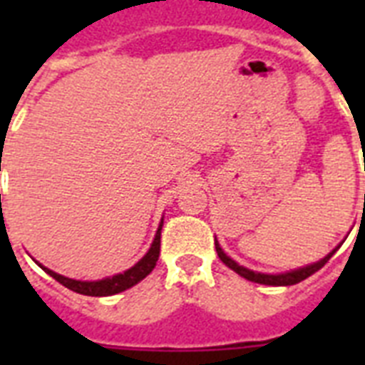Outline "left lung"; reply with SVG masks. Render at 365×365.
Returning a JSON list of instances; mask_svg holds the SVG:
<instances>
[{"mask_svg":"<svg viewBox=\"0 0 365 365\" xmlns=\"http://www.w3.org/2000/svg\"><path fill=\"white\" fill-rule=\"evenodd\" d=\"M339 248V246H337ZM335 248V250H337ZM335 250H331L324 259L317 261V263H311V265L307 267H301V269H295V271H289V272H280V274H265V272H255V271H250V269H246V267L239 265L237 261L231 259L225 252L222 250V246L217 244L216 240V252L217 255H220V259L225 263V265L229 267V269H233L237 274H240V277H244L246 280H252V282H257V284H265V286H292V284H297L301 282V280H305V278H309L311 274H314L317 271H320L326 263L329 261V257L335 254Z\"/></svg>","mask_w":365,"mask_h":365,"instance_id":"obj_1","label":"left lung"}]
</instances>
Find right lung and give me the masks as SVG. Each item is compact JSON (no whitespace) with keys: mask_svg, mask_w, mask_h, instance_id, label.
Masks as SVG:
<instances>
[{"mask_svg":"<svg viewBox=\"0 0 365 365\" xmlns=\"http://www.w3.org/2000/svg\"><path fill=\"white\" fill-rule=\"evenodd\" d=\"M160 229H163V222H160L159 229H157V235H155L153 244L151 248L148 250V254L143 255L142 259L138 261L136 265L130 267L128 271L121 272V274H113L110 278H102V280H94V282H87V280H73V278L62 277L58 272L51 271L47 267H43L39 263L43 271L51 274V277L60 282L62 286H66L71 292H77V294L83 295H94V297H102V295H115L119 292H125V289L132 288L134 284H138L140 280L148 277L149 272L153 271L155 265H157V259H159L160 252Z\"/></svg>","mask_w":365,"mask_h":365,"instance_id":"obj_1","label":"right lung"}]
</instances>
